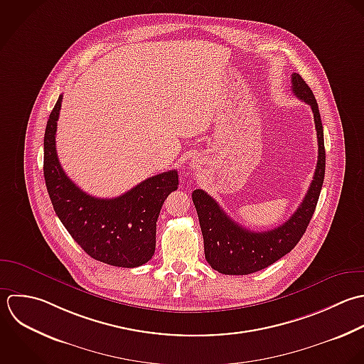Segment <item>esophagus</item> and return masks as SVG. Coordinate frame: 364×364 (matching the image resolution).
Masks as SVG:
<instances>
[{"instance_id":"esophagus-1","label":"esophagus","mask_w":364,"mask_h":364,"mask_svg":"<svg viewBox=\"0 0 364 364\" xmlns=\"http://www.w3.org/2000/svg\"><path fill=\"white\" fill-rule=\"evenodd\" d=\"M191 164H193V167H196V166H197V160H193Z\"/></svg>"}]
</instances>
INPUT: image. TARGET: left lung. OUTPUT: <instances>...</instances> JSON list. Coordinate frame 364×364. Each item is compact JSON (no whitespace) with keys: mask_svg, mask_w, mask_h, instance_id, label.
<instances>
[{"mask_svg":"<svg viewBox=\"0 0 364 364\" xmlns=\"http://www.w3.org/2000/svg\"><path fill=\"white\" fill-rule=\"evenodd\" d=\"M292 92L298 99L308 103L314 112L319 147L314 180L292 217L274 230L251 231L231 220L204 190L193 191V203L204 238L205 259L220 274L248 275L272 265L296 247L315 213L326 166L323 126L315 95L299 73H292Z\"/></svg>","mask_w":364,"mask_h":364,"instance_id":"8db88e82","label":"left lung"}]
</instances>
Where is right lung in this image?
Returning <instances> with one entry per match:
<instances>
[{"label": "right lung", "mask_w": 364, "mask_h": 364, "mask_svg": "<svg viewBox=\"0 0 364 364\" xmlns=\"http://www.w3.org/2000/svg\"><path fill=\"white\" fill-rule=\"evenodd\" d=\"M62 95L52 109L43 137V177L53 210L80 248L93 259L136 268L156 250V223L167 196L177 190V170L153 176L114 198L82 191L63 171L55 144Z\"/></svg>", "instance_id": "add662e5"}]
</instances>
